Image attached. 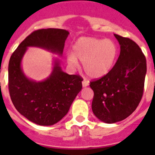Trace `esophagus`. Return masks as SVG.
<instances>
[{
    "mask_svg": "<svg viewBox=\"0 0 155 155\" xmlns=\"http://www.w3.org/2000/svg\"><path fill=\"white\" fill-rule=\"evenodd\" d=\"M88 84H89V82L87 81L84 80L82 81V85H83V87H87V86H88Z\"/></svg>",
    "mask_w": 155,
    "mask_h": 155,
    "instance_id": "obj_1",
    "label": "esophagus"
}]
</instances>
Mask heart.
I'll return each instance as SVG.
<instances>
[{
  "label": "heart",
  "instance_id": "obj_1",
  "mask_svg": "<svg viewBox=\"0 0 155 155\" xmlns=\"http://www.w3.org/2000/svg\"><path fill=\"white\" fill-rule=\"evenodd\" d=\"M73 53H68V62L71 67L83 62L84 71L92 78L107 74L118 58L119 48L112 39L94 37H81L72 46Z\"/></svg>",
  "mask_w": 155,
  "mask_h": 155
}]
</instances>
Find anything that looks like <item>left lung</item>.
Instances as JSON below:
<instances>
[{"label": "left lung", "mask_w": 155, "mask_h": 155, "mask_svg": "<svg viewBox=\"0 0 155 155\" xmlns=\"http://www.w3.org/2000/svg\"><path fill=\"white\" fill-rule=\"evenodd\" d=\"M114 35L120 45L118 60L107 74L90 82L93 113L106 124L125 120L135 111L143 96L147 72L140 46L129 38Z\"/></svg>", "instance_id": "8db88e82"}]
</instances>
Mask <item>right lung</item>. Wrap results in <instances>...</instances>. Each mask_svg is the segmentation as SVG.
<instances>
[{
    "mask_svg": "<svg viewBox=\"0 0 155 155\" xmlns=\"http://www.w3.org/2000/svg\"><path fill=\"white\" fill-rule=\"evenodd\" d=\"M69 32L60 28L32 31L11 56L8 64V89L15 109L29 121L40 126L57 124L69 111L82 88L83 81L78 74H68L56 61L50 76L43 81L27 78L21 62L28 46H36L63 54Z\"/></svg>",
    "mask_w": 155,
    "mask_h": 155,
    "instance_id": "1",
    "label": "right lung"
}]
</instances>
